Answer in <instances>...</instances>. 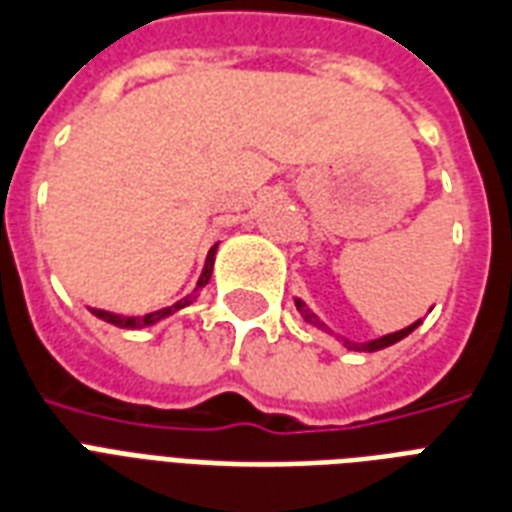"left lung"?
I'll return each mask as SVG.
<instances>
[{"instance_id":"8db88e82","label":"left lung","mask_w":512,"mask_h":512,"mask_svg":"<svg viewBox=\"0 0 512 512\" xmlns=\"http://www.w3.org/2000/svg\"><path fill=\"white\" fill-rule=\"evenodd\" d=\"M297 310H299V313H302V318H305L307 324H313V326H318V329H324V332H329V329H326V326L321 324V321H318V318H315V315L310 313V310H307L305 302H299V299H297ZM418 324H421V321H416V324H410V326H407V329H399V332H394V334H386V337H380V340H370V343H353V340H345V337H343V345H345V348H351V351H364V353L380 351V348H388V345L399 343V340L413 332V329H416ZM329 334H332V332H329Z\"/></svg>"}]
</instances>
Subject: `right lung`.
Instances as JSON below:
<instances>
[{"mask_svg":"<svg viewBox=\"0 0 512 512\" xmlns=\"http://www.w3.org/2000/svg\"><path fill=\"white\" fill-rule=\"evenodd\" d=\"M215 248L218 245H213L210 248V253H207V261H205V270H202V278H199L197 288L188 294V297L178 299L175 305H169V307H161V310H156V313H148V315H140V318H124V315H115V313H107V310H94L91 307V313L96 315V318H102V321H107V324H113V326H121V329H142V326H153L156 321H161V318H167V315L172 313H178V310H183L186 305H191L194 299H197V294L202 291V288L207 286V280H210V275H213V261H215Z\"/></svg>","mask_w":512,"mask_h":512,"instance_id":"add662e5","label":"right lung"}]
</instances>
